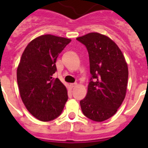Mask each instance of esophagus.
<instances>
[{
  "label": "esophagus",
  "instance_id": "obj_1",
  "mask_svg": "<svg viewBox=\"0 0 148 148\" xmlns=\"http://www.w3.org/2000/svg\"><path fill=\"white\" fill-rule=\"evenodd\" d=\"M76 85H77V83H73V84H70V86H71L72 88L75 87Z\"/></svg>",
  "mask_w": 148,
  "mask_h": 148
}]
</instances>
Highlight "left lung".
<instances>
[{
    "instance_id": "1",
    "label": "left lung",
    "mask_w": 148,
    "mask_h": 148,
    "mask_svg": "<svg viewBox=\"0 0 148 148\" xmlns=\"http://www.w3.org/2000/svg\"><path fill=\"white\" fill-rule=\"evenodd\" d=\"M76 40L87 48L91 74L81 108L90 119L105 121L117 112L125 99L127 64L118 46L108 36L90 32Z\"/></svg>"
}]
</instances>
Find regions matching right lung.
Here are the masks:
<instances>
[{
  "label": "right lung",
  "instance_id": "add662e5",
  "mask_svg": "<svg viewBox=\"0 0 148 148\" xmlns=\"http://www.w3.org/2000/svg\"><path fill=\"white\" fill-rule=\"evenodd\" d=\"M70 39L44 35L32 40L23 51L17 69V81L23 104L34 117L49 121L61 115L67 90L53 74L56 62Z\"/></svg>",
  "mask_w": 148,
  "mask_h": 148
}]
</instances>
